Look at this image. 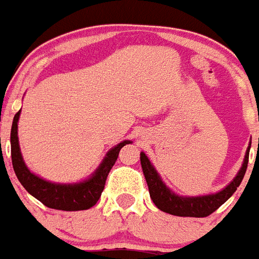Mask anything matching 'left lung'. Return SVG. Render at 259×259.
I'll list each match as a JSON object with an SVG mask.
<instances>
[{
	"label": "left lung",
	"mask_w": 259,
	"mask_h": 259,
	"mask_svg": "<svg viewBox=\"0 0 259 259\" xmlns=\"http://www.w3.org/2000/svg\"><path fill=\"white\" fill-rule=\"evenodd\" d=\"M140 161H142L145 180L148 184L151 198L160 210L173 215H180V217H208L213 211L217 210L224 202L228 201L232 197V194L237 191V188L240 187L246 172L247 163H249V149L246 151L242 168L225 189H222L219 193L200 196V197H183V196L175 194L161 181L144 152L140 153Z\"/></svg>",
	"instance_id": "8db88e82"
}]
</instances>
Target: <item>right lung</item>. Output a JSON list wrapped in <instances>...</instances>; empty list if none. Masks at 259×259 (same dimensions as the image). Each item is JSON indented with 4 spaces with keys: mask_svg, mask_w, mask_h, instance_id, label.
I'll return each instance as SVG.
<instances>
[{
    "mask_svg": "<svg viewBox=\"0 0 259 259\" xmlns=\"http://www.w3.org/2000/svg\"><path fill=\"white\" fill-rule=\"evenodd\" d=\"M21 111L14 115L12 124V134H10V144H12V163L17 179L22 184L23 188L29 192L33 197L39 200L48 208L58 209V210H86L93 208L100 198V194L104 189L107 176L111 168L114 166L120 149L125 144L131 143L130 140L121 142L116 147L111 149L104 157L103 163L96 169L89 180L79 184H54L35 176L34 173L27 169L25 165L19 151L18 135V119Z\"/></svg>",
    "mask_w": 259,
    "mask_h": 259,
    "instance_id": "right-lung-1",
    "label": "right lung"
}]
</instances>
